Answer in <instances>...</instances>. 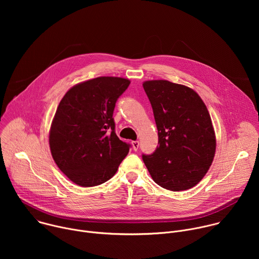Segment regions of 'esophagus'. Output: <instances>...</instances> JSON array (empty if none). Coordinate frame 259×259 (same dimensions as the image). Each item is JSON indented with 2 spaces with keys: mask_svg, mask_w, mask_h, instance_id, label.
Returning a JSON list of instances; mask_svg holds the SVG:
<instances>
[{
  "mask_svg": "<svg viewBox=\"0 0 259 259\" xmlns=\"http://www.w3.org/2000/svg\"><path fill=\"white\" fill-rule=\"evenodd\" d=\"M131 143H132V145H133V150H134V151H137L138 147H139V141H138V140H134V141H132Z\"/></svg>",
  "mask_w": 259,
  "mask_h": 259,
  "instance_id": "1",
  "label": "esophagus"
}]
</instances>
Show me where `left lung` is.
<instances>
[{
  "label": "left lung",
  "mask_w": 259,
  "mask_h": 259,
  "mask_svg": "<svg viewBox=\"0 0 259 259\" xmlns=\"http://www.w3.org/2000/svg\"><path fill=\"white\" fill-rule=\"evenodd\" d=\"M159 142L142 160L154 181L172 191H186L205 176L215 155V133L208 109L191 88L166 80L146 81Z\"/></svg>",
  "instance_id": "obj_1"
}]
</instances>
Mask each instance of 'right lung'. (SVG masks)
<instances>
[{
    "label": "right lung",
    "instance_id": "obj_1",
    "mask_svg": "<svg viewBox=\"0 0 259 259\" xmlns=\"http://www.w3.org/2000/svg\"><path fill=\"white\" fill-rule=\"evenodd\" d=\"M130 81L99 77L70 88L51 125L49 144L58 168L78 186L90 188L112 178L131 144L119 139L113 118Z\"/></svg>",
    "mask_w": 259,
    "mask_h": 259
}]
</instances>
